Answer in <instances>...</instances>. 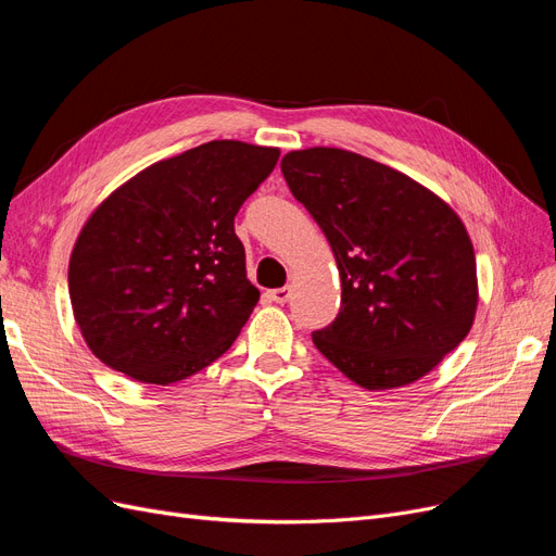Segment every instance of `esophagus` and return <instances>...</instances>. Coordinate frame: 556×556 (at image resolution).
Here are the masks:
<instances>
[{"instance_id":"obj_1","label":"esophagus","mask_w":556,"mask_h":556,"mask_svg":"<svg viewBox=\"0 0 556 556\" xmlns=\"http://www.w3.org/2000/svg\"><path fill=\"white\" fill-rule=\"evenodd\" d=\"M267 298H270L277 304H283V302H289L291 289H289V286H283V289H273V291H267Z\"/></svg>"}]
</instances>
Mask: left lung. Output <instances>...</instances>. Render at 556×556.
<instances>
[{"mask_svg":"<svg viewBox=\"0 0 556 556\" xmlns=\"http://www.w3.org/2000/svg\"><path fill=\"white\" fill-rule=\"evenodd\" d=\"M283 180L326 232L342 307L316 349L367 390L408 386L469 334L476 254L455 210L408 175L339 148L295 150Z\"/></svg>","mask_w":556,"mask_h":556,"instance_id":"obj_1","label":"left lung"}]
</instances>
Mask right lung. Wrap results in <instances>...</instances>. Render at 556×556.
<instances>
[{
    "label": "right lung",
    "instance_id": "1",
    "mask_svg": "<svg viewBox=\"0 0 556 556\" xmlns=\"http://www.w3.org/2000/svg\"><path fill=\"white\" fill-rule=\"evenodd\" d=\"M277 159V148L210 140L140 170L89 214L68 295L103 365L168 386L230 349L261 298L236 214Z\"/></svg>",
    "mask_w": 556,
    "mask_h": 556
}]
</instances>
